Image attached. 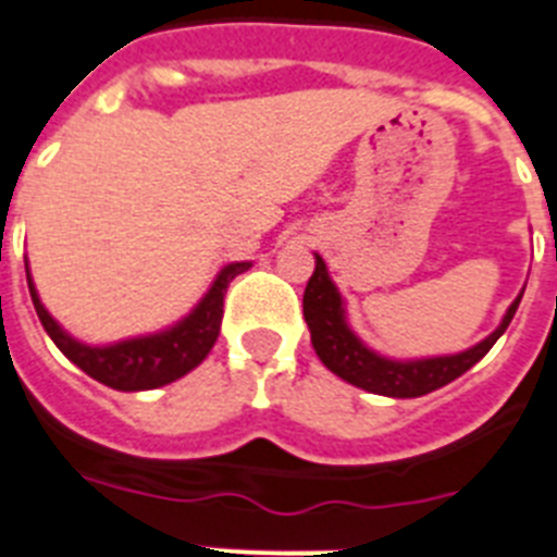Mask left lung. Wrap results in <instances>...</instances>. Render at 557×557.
<instances>
[{
    "mask_svg": "<svg viewBox=\"0 0 557 557\" xmlns=\"http://www.w3.org/2000/svg\"><path fill=\"white\" fill-rule=\"evenodd\" d=\"M521 296L509 305L507 315L498 324L493 335H486L484 342L458 352V356H438V358H418V361H393L379 352L364 347V342L347 324L344 315V301L335 289L333 278L327 275V264L321 256H315V270L305 289V321L310 327V342L321 364L335 372L352 387H361L367 393L389 395V398H418V395L433 393L449 381L478 364L486 352L493 350L509 321L516 315Z\"/></svg>",
    "mask_w": 557,
    "mask_h": 557,
    "instance_id": "8db88e82",
    "label": "left lung"
}]
</instances>
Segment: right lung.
<instances>
[{
    "label": "right lung",
    "mask_w": 557,
    "mask_h": 557,
    "mask_svg": "<svg viewBox=\"0 0 557 557\" xmlns=\"http://www.w3.org/2000/svg\"><path fill=\"white\" fill-rule=\"evenodd\" d=\"M247 268H250V261L227 264L222 273L215 275L213 287L207 289V296L196 305V310L187 319L178 321L176 327L156 335H141V338H127V342L110 344V347H87V344L71 338L39 301L30 273H27V287H30V298H34L41 327L48 330L53 344L71 358L73 364L85 370L90 379L102 381L104 387L139 393V389L164 387V384L182 379L193 367L205 361L207 352L213 350L215 338H219V330H222L227 284L238 273H245Z\"/></svg>",
    "instance_id": "add662e5"
}]
</instances>
